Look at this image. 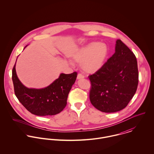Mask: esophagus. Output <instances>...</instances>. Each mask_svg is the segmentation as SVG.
I'll list each match as a JSON object with an SVG mask.
<instances>
[{"instance_id": "obj_1", "label": "esophagus", "mask_w": 154, "mask_h": 154, "mask_svg": "<svg viewBox=\"0 0 154 154\" xmlns=\"http://www.w3.org/2000/svg\"><path fill=\"white\" fill-rule=\"evenodd\" d=\"M83 78H84V75H82L81 73H79L78 75V76H77V79H83Z\"/></svg>"}]
</instances>
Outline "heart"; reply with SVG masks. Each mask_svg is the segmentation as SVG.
I'll list each match as a JSON object with an SVG mask.
<instances>
[{"mask_svg": "<svg viewBox=\"0 0 154 154\" xmlns=\"http://www.w3.org/2000/svg\"><path fill=\"white\" fill-rule=\"evenodd\" d=\"M107 54L106 44L94 42L76 51L72 55V59L76 63L81 64V68L85 72L93 73L103 66Z\"/></svg>", "mask_w": 154, "mask_h": 154, "instance_id": "heart-1", "label": "heart"}]
</instances>
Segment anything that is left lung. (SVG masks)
<instances>
[{"instance_id": "left-lung-1", "label": "left lung", "mask_w": 154, "mask_h": 154, "mask_svg": "<svg viewBox=\"0 0 154 154\" xmlns=\"http://www.w3.org/2000/svg\"><path fill=\"white\" fill-rule=\"evenodd\" d=\"M88 77L91 84L89 99L93 106L104 112L123 110L137 88L136 56L127 45L117 40L114 54L98 71Z\"/></svg>"}]
</instances>
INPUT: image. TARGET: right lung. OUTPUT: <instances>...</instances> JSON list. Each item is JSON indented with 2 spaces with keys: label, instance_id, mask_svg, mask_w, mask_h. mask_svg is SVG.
Wrapping results in <instances>:
<instances>
[{
  "label": "right lung",
  "instance_id": "obj_1",
  "mask_svg": "<svg viewBox=\"0 0 154 154\" xmlns=\"http://www.w3.org/2000/svg\"><path fill=\"white\" fill-rule=\"evenodd\" d=\"M15 66L16 62L12 77L15 94L26 110L37 116H48L56 115L65 109L68 94L77 77L76 72L70 74L60 73L59 78L47 87L28 88L18 79Z\"/></svg>",
  "mask_w": 154,
  "mask_h": 154
}]
</instances>
